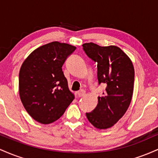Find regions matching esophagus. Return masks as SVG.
Returning a JSON list of instances; mask_svg holds the SVG:
<instances>
[{
  "instance_id": "obj_1",
  "label": "esophagus",
  "mask_w": 158,
  "mask_h": 158,
  "mask_svg": "<svg viewBox=\"0 0 158 158\" xmlns=\"http://www.w3.org/2000/svg\"><path fill=\"white\" fill-rule=\"evenodd\" d=\"M77 95L79 96V97H84L85 95V90H80L77 92Z\"/></svg>"
}]
</instances>
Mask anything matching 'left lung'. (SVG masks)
I'll list each match as a JSON object with an SVG mask.
<instances>
[{
  "instance_id": "left-lung-1",
  "label": "left lung",
  "mask_w": 158,
  "mask_h": 158,
  "mask_svg": "<svg viewBox=\"0 0 158 158\" xmlns=\"http://www.w3.org/2000/svg\"><path fill=\"white\" fill-rule=\"evenodd\" d=\"M82 47L88 57L97 63L99 83L107 85L102 97H98L95 109L86 113L87 118L98 129H107L122 118L130 106L135 69L130 58L118 47H102L93 42Z\"/></svg>"
}]
</instances>
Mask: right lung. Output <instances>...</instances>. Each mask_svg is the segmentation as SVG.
I'll list each match as a JSON object with an SVG mask.
<instances>
[{"mask_svg":"<svg viewBox=\"0 0 158 158\" xmlns=\"http://www.w3.org/2000/svg\"><path fill=\"white\" fill-rule=\"evenodd\" d=\"M76 48L52 41L33 50L21 64L20 99L30 117L41 124L60 118L75 98L61 68Z\"/></svg>","mask_w":158,"mask_h":158,"instance_id":"add662e5","label":"right lung"}]
</instances>
